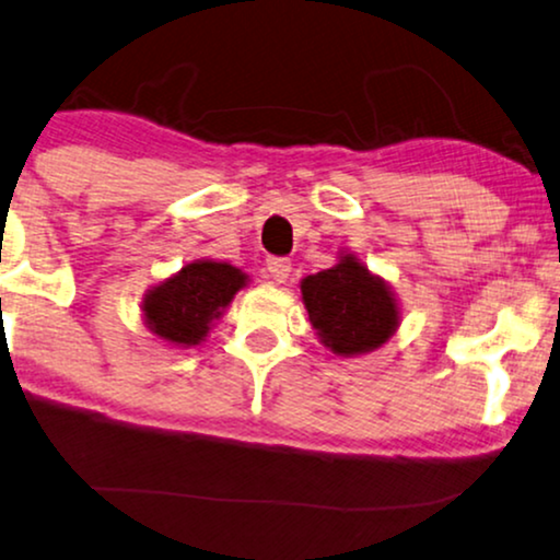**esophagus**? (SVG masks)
Instances as JSON below:
<instances>
[{"label": "esophagus", "instance_id": "obj_1", "mask_svg": "<svg viewBox=\"0 0 560 560\" xmlns=\"http://www.w3.org/2000/svg\"><path fill=\"white\" fill-rule=\"evenodd\" d=\"M266 271H268V276H271L273 281H287L289 279V273H292V260L289 258H279V256H273V258H268L266 260Z\"/></svg>", "mask_w": 560, "mask_h": 560}]
</instances>
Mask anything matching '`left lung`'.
Wrapping results in <instances>:
<instances>
[{
	"label": "left lung",
	"mask_w": 560,
	"mask_h": 560,
	"mask_svg": "<svg viewBox=\"0 0 560 560\" xmlns=\"http://www.w3.org/2000/svg\"><path fill=\"white\" fill-rule=\"evenodd\" d=\"M300 289L320 343L338 357L370 353L398 330V300L353 253H343L332 268L304 276Z\"/></svg>",
	"instance_id": "left-lung-1"
}]
</instances>
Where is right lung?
<instances>
[{
    "label": "right lung",
    "instance_id": "add662e5",
    "mask_svg": "<svg viewBox=\"0 0 560 560\" xmlns=\"http://www.w3.org/2000/svg\"><path fill=\"white\" fill-rule=\"evenodd\" d=\"M245 281L247 273L235 266L194 260L144 294L141 313L147 328L170 346H198Z\"/></svg>",
    "mask_w": 560,
    "mask_h": 560
}]
</instances>
